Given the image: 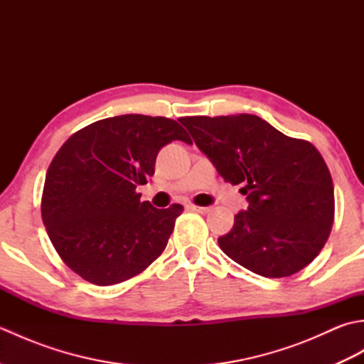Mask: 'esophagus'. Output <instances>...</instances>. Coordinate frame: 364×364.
Wrapping results in <instances>:
<instances>
[{
	"label": "esophagus",
	"mask_w": 364,
	"mask_h": 364,
	"mask_svg": "<svg viewBox=\"0 0 364 364\" xmlns=\"http://www.w3.org/2000/svg\"><path fill=\"white\" fill-rule=\"evenodd\" d=\"M188 208H189L191 211H197V213H202V214L210 213V210H211L210 206H197V205H192V203H189Z\"/></svg>",
	"instance_id": "34e87169"
}]
</instances>
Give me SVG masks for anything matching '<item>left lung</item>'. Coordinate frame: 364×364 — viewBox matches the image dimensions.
Returning a JSON list of instances; mask_svg holds the SVG:
<instances>
[{
    "instance_id": "obj_1",
    "label": "left lung",
    "mask_w": 364,
    "mask_h": 364,
    "mask_svg": "<svg viewBox=\"0 0 364 364\" xmlns=\"http://www.w3.org/2000/svg\"><path fill=\"white\" fill-rule=\"evenodd\" d=\"M181 123L223 180L244 186L249 208L219 237L223 253L269 278L310 264L335 219L333 181L316 146L252 114L183 117Z\"/></svg>"
}]
</instances>
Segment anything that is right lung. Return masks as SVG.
Returning <instances> with one entry per match:
<instances>
[{"label": "right lung", "mask_w": 364, "mask_h": 364, "mask_svg": "<svg viewBox=\"0 0 364 364\" xmlns=\"http://www.w3.org/2000/svg\"><path fill=\"white\" fill-rule=\"evenodd\" d=\"M192 144L180 123L125 114L76 131L45 178L42 219L73 272L98 286L141 274L164 252L181 205L158 210L136 188L154 173L162 146Z\"/></svg>", "instance_id": "obj_1"}]
</instances>
